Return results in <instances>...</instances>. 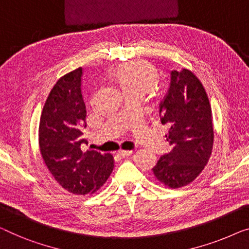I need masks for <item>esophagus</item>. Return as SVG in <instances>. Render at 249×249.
<instances>
[{
	"label": "esophagus",
	"instance_id": "obj_1",
	"mask_svg": "<svg viewBox=\"0 0 249 249\" xmlns=\"http://www.w3.org/2000/svg\"><path fill=\"white\" fill-rule=\"evenodd\" d=\"M131 154H132V150H119L118 153H117L118 156L121 157V158L127 157V156H129V155H131Z\"/></svg>",
	"mask_w": 249,
	"mask_h": 249
}]
</instances>
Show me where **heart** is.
<instances>
[{"mask_svg": "<svg viewBox=\"0 0 249 249\" xmlns=\"http://www.w3.org/2000/svg\"><path fill=\"white\" fill-rule=\"evenodd\" d=\"M112 80L124 95H143L157 85L160 71L147 60H133L118 67L113 71Z\"/></svg>", "mask_w": 249, "mask_h": 249, "instance_id": "obj_1", "label": "heart"}]
</instances>
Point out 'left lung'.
I'll return each instance as SVG.
<instances>
[{
  "label": "left lung",
  "instance_id": "1",
  "mask_svg": "<svg viewBox=\"0 0 249 249\" xmlns=\"http://www.w3.org/2000/svg\"><path fill=\"white\" fill-rule=\"evenodd\" d=\"M160 119L172 150L153 168L158 181L172 189L187 185L202 172L213 146L211 107L203 85L189 70L171 71V84L160 103Z\"/></svg>",
  "mask_w": 249,
  "mask_h": 249
}]
</instances>
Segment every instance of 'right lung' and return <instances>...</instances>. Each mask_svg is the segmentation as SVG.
Instances as JSON below:
<instances>
[{
  "instance_id": "1",
  "label": "right lung",
  "mask_w": 249,
  "mask_h": 249,
  "mask_svg": "<svg viewBox=\"0 0 249 249\" xmlns=\"http://www.w3.org/2000/svg\"><path fill=\"white\" fill-rule=\"evenodd\" d=\"M83 68L60 77L50 91L39 124V147L53 178L68 192L85 196L102 186L113 171L110 154L82 150L86 143Z\"/></svg>"
}]
</instances>
